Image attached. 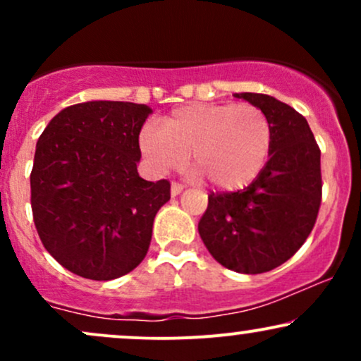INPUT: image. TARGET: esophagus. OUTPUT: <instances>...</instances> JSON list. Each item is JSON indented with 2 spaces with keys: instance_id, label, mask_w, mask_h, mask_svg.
Masks as SVG:
<instances>
[{
  "instance_id": "1",
  "label": "esophagus",
  "mask_w": 361,
  "mask_h": 361,
  "mask_svg": "<svg viewBox=\"0 0 361 361\" xmlns=\"http://www.w3.org/2000/svg\"><path fill=\"white\" fill-rule=\"evenodd\" d=\"M183 188H185L183 185L176 183V181H175V183L171 185V195H173V197H176V195H180L181 192H183Z\"/></svg>"
}]
</instances>
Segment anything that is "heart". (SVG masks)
Returning <instances> with one entry per match:
<instances>
[{"instance_id": "heart-1", "label": "heart", "mask_w": 361, "mask_h": 361, "mask_svg": "<svg viewBox=\"0 0 361 361\" xmlns=\"http://www.w3.org/2000/svg\"><path fill=\"white\" fill-rule=\"evenodd\" d=\"M273 128L264 111L251 103H193L147 126L139 146L159 173L175 171L192 154L193 168L224 192L256 180L270 157Z\"/></svg>"}]
</instances>
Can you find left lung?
<instances>
[{
  "instance_id": "1",
  "label": "left lung",
  "mask_w": 361,
  "mask_h": 361,
  "mask_svg": "<svg viewBox=\"0 0 361 361\" xmlns=\"http://www.w3.org/2000/svg\"><path fill=\"white\" fill-rule=\"evenodd\" d=\"M234 97L270 120V159L246 188L209 195L198 233L222 267L256 275L292 258L309 238L322 197L321 151L307 120L287 103L261 93Z\"/></svg>"
}]
</instances>
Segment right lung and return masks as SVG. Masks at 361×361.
Returning <instances> with one entry per match:
<instances>
[{
  "label": "right lung",
  "instance_id": "1",
  "mask_svg": "<svg viewBox=\"0 0 361 361\" xmlns=\"http://www.w3.org/2000/svg\"><path fill=\"white\" fill-rule=\"evenodd\" d=\"M152 110L130 102H86L61 110L39 137L32 212L44 247L90 280L127 275L146 258L168 180L139 176V134Z\"/></svg>",
  "mask_w": 361,
  "mask_h": 361
}]
</instances>
